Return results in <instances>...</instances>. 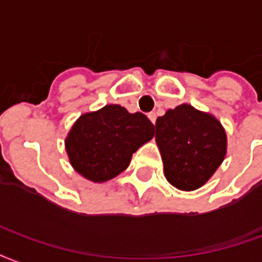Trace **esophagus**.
Returning <instances> with one entry per match:
<instances>
[{
    "mask_svg": "<svg viewBox=\"0 0 262 262\" xmlns=\"http://www.w3.org/2000/svg\"><path fill=\"white\" fill-rule=\"evenodd\" d=\"M148 117H149V120L155 125V123H156V114H155V113H149V114H148Z\"/></svg>",
    "mask_w": 262,
    "mask_h": 262,
    "instance_id": "1",
    "label": "esophagus"
}]
</instances>
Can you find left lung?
I'll list each match as a JSON object with an SVG mask.
<instances>
[{
  "instance_id": "obj_1",
  "label": "left lung",
  "mask_w": 262,
  "mask_h": 262,
  "mask_svg": "<svg viewBox=\"0 0 262 262\" xmlns=\"http://www.w3.org/2000/svg\"><path fill=\"white\" fill-rule=\"evenodd\" d=\"M167 181L183 191L202 187L225 159L228 139L216 118L190 104H180L156 120Z\"/></svg>"
}]
</instances>
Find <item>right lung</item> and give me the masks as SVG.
<instances>
[{
	"instance_id": "right-lung-1",
	"label": "right lung",
	"mask_w": 262,
	"mask_h": 262,
	"mask_svg": "<svg viewBox=\"0 0 262 262\" xmlns=\"http://www.w3.org/2000/svg\"><path fill=\"white\" fill-rule=\"evenodd\" d=\"M154 135V124L145 114L107 104L76 120L66 139V149L79 174L104 183L125 170L134 152Z\"/></svg>"
}]
</instances>
